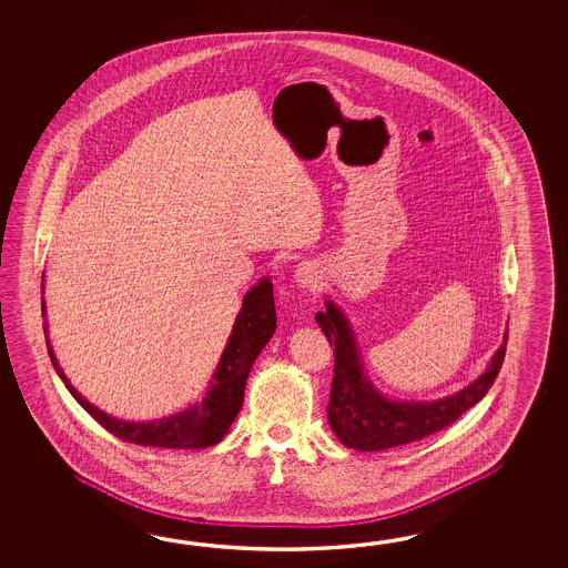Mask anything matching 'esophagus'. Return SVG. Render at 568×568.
Segmentation results:
<instances>
[{
	"label": "esophagus",
	"mask_w": 568,
	"mask_h": 568,
	"mask_svg": "<svg viewBox=\"0 0 568 568\" xmlns=\"http://www.w3.org/2000/svg\"><path fill=\"white\" fill-rule=\"evenodd\" d=\"M294 282L301 288L316 290L321 286V272L313 264L304 262L294 270Z\"/></svg>",
	"instance_id": "esophagus-1"
}]
</instances>
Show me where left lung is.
Masks as SVG:
<instances>
[{
    "label": "left lung",
    "instance_id": "8db88e82",
    "mask_svg": "<svg viewBox=\"0 0 568 568\" xmlns=\"http://www.w3.org/2000/svg\"><path fill=\"white\" fill-rule=\"evenodd\" d=\"M325 306V313H316V323L328 343L335 345V375L326 416L345 447L384 450L423 440L447 428L481 402L506 357L507 333L485 372L459 392L430 402L387 398L363 372L362 353L349 318L335 302L326 301Z\"/></svg>",
    "mask_w": 568,
    "mask_h": 568
}]
</instances>
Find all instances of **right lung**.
<instances>
[{
	"instance_id": "1",
	"label": "right lung",
	"mask_w": 568,
	"mask_h": 568,
	"mask_svg": "<svg viewBox=\"0 0 568 568\" xmlns=\"http://www.w3.org/2000/svg\"><path fill=\"white\" fill-rule=\"evenodd\" d=\"M42 316H47L44 298H42ZM47 331L49 328L44 323V335ZM274 331H276L274 290L270 278H262L243 296L242 311L235 316L227 345L219 359L217 369L213 374L203 402L193 404L186 410L176 412L156 420H144V423L121 420L108 412L99 410L69 382V377L64 375L54 357L49 338H47V347H49L50 362L54 365L67 389L111 435L142 447L205 448L217 445L219 440L230 433L231 424L242 410L247 375L252 372V365L257 359V355L274 335Z\"/></svg>"
}]
</instances>
